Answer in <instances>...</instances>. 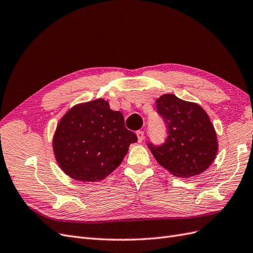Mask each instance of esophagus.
<instances>
[{
    "label": "esophagus",
    "mask_w": 253,
    "mask_h": 253,
    "mask_svg": "<svg viewBox=\"0 0 253 253\" xmlns=\"http://www.w3.org/2000/svg\"><path fill=\"white\" fill-rule=\"evenodd\" d=\"M136 135H137V138H138V142H142L144 138V133L142 131H137Z\"/></svg>",
    "instance_id": "obj_1"
}]
</instances>
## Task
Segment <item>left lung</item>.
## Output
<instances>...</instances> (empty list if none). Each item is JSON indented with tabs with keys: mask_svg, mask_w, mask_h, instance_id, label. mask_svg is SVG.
Listing matches in <instances>:
<instances>
[{
	"mask_svg": "<svg viewBox=\"0 0 253 253\" xmlns=\"http://www.w3.org/2000/svg\"><path fill=\"white\" fill-rule=\"evenodd\" d=\"M156 109L168 127L163 144L148 143L157 163L171 174L185 178L208 169L218 149L208 114L201 105L181 100L173 94L160 96Z\"/></svg>",
	"mask_w": 253,
	"mask_h": 253,
	"instance_id": "1",
	"label": "left lung"
}]
</instances>
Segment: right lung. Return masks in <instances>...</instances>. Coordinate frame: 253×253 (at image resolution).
<instances>
[{
    "label": "right lung",
    "mask_w": 253,
    "mask_h": 253,
    "mask_svg": "<svg viewBox=\"0 0 253 253\" xmlns=\"http://www.w3.org/2000/svg\"><path fill=\"white\" fill-rule=\"evenodd\" d=\"M135 133L104 99L73 106L57 126L52 148L58 165L76 180L104 179L122 163Z\"/></svg>",
    "instance_id": "1"
}]
</instances>
